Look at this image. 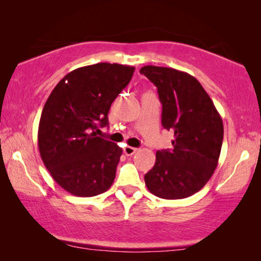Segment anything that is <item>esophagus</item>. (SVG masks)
Returning a JSON list of instances; mask_svg holds the SVG:
<instances>
[{"label":"esophagus","mask_w":261,"mask_h":261,"mask_svg":"<svg viewBox=\"0 0 261 261\" xmlns=\"http://www.w3.org/2000/svg\"><path fill=\"white\" fill-rule=\"evenodd\" d=\"M138 151V148H135V147H132V146H126V147L123 148V152H124V154L126 155H133L135 152Z\"/></svg>","instance_id":"obj_1"}]
</instances>
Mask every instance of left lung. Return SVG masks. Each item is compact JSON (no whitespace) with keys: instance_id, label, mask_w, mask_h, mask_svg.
<instances>
[{"instance_id":"8db88e82","label":"left lung","mask_w":261,"mask_h":261,"mask_svg":"<svg viewBox=\"0 0 261 261\" xmlns=\"http://www.w3.org/2000/svg\"><path fill=\"white\" fill-rule=\"evenodd\" d=\"M158 89L162 124L173 132V147L158 151L145 174L151 194L181 199L201 190L219 163L223 122L212 98L194 76L183 71L146 65L140 69Z\"/></svg>"}]
</instances>
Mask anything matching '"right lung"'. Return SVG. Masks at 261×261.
Segmentation results:
<instances>
[{
  "instance_id": "add662e5",
  "label": "right lung",
  "mask_w": 261,
  "mask_h": 261,
  "mask_svg": "<svg viewBox=\"0 0 261 261\" xmlns=\"http://www.w3.org/2000/svg\"><path fill=\"white\" fill-rule=\"evenodd\" d=\"M135 67L98 63L71 71L56 85L38 129L41 159L53 179L78 197L108 190L122 149L96 137L108 126L110 106L127 87Z\"/></svg>"
}]
</instances>
